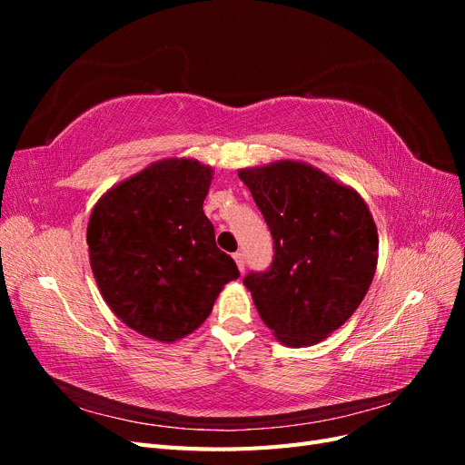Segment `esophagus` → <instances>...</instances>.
Masks as SVG:
<instances>
[{"label":"esophagus","instance_id":"34e87169","mask_svg":"<svg viewBox=\"0 0 465 465\" xmlns=\"http://www.w3.org/2000/svg\"><path fill=\"white\" fill-rule=\"evenodd\" d=\"M234 258V262H236V267H238V272H244V265H246V260H244V254L242 252H236V254L232 256Z\"/></svg>","mask_w":465,"mask_h":465}]
</instances>
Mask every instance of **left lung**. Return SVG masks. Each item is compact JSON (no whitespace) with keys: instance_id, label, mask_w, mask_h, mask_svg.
<instances>
[{"instance_id":"left-lung-1","label":"left lung","mask_w":465,"mask_h":465,"mask_svg":"<svg viewBox=\"0 0 465 465\" xmlns=\"http://www.w3.org/2000/svg\"><path fill=\"white\" fill-rule=\"evenodd\" d=\"M273 236V263L250 273L260 318L287 347L326 340L353 316L378 263V231L351 186L302 161L238 171Z\"/></svg>"}]
</instances>
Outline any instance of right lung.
I'll use <instances>...</instances> for the list:
<instances>
[{
	"mask_svg": "<svg viewBox=\"0 0 465 465\" xmlns=\"http://www.w3.org/2000/svg\"><path fill=\"white\" fill-rule=\"evenodd\" d=\"M213 168L195 159L154 161L94 203L89 262L104 302L125 326L173 343L198 330L223 287L238 277L203 213Z\"/></svg>",
	"mask_w": 465,
	"mask_h": 465,
	"instance_id": "obj_1",
	"label": "right lung"
}]
</instances>
